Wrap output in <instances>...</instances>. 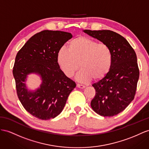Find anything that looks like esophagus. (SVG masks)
<instances>
[{"instance_id": "34e87169", "label": "esophagus", "mask_w": 149, "mask_h": 149, "mask_svg": "<svg viewBox=\"0 0 149 149\" xmlns=\"http://www.w3.org/2000/svg\"><path fill=\"white\" fill-rule=\"evenodd\" d=\"M77 87H78V88H80V89H84L86 87L85 86L82 85V84H77Z\"/></svg>"}]
</instances>
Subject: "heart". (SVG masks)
I'll list each match as a JSON object with an SVG mask.
<instances>
[{"mask_svg":"<svg viewBox=\"0 0 149 149\" xmlns=\"http://www.w3.org/2000/svg\"><path fill=\"white\" fill-rule=\"evenodd\" d=\"M57 63L67 77H72L81 68L77 81L87 82L94 79L98 81L107 75L113 65V53L106 43L90 38L79 36L71 40L68 49L62 48L57 53Z\"/></svg>","mask_w":149,"mask_h":149,"instance_id":"heart-1","label":"heart"}]
</instances>
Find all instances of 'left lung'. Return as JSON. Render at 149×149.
I'll use <instances>...</instances> for the list:
<instances>
[{
	"label": "left lung",
	"instance_id": "left-lung-1",
	"mask_svg": "<svg viewBox=\"0 0 149 149\" xmlns=\"http://www.w3.org/2000/svg\"><path fill=\"white\" fill-rule=\"evenodd\" d=\"M87 35L108 45L113 53L109 74L93 86L96 95L91 101L94 111L103 116H113L127 107L134 99L139 69L134 49L124 37L110 30H83Z\"/></svg>",
	"mask_w": 149,
	"mask_h": 149
}]
</instances>
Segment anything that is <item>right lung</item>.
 I'll return each instance as SVG.
<instances>
[{"label":"right lung","mask_w":149,"mask_h":149,"mask_svg":"<svg viewBox=\"0 0 149 149\" xmlns=\"http://www.w3.org/2000/svg\"><path fill=\"white\" fill-rule=\"evenodd\" d=\"M72 34L44 30L36 33L18 52L13 68L17 94L23 107L41 120L54 118L62 111L75 83L63 74L57 63V53ZM35 73L42 80L36 90H29L25 82Z\"/></svg>","instance_id":"obj_1"}]
</instances>
